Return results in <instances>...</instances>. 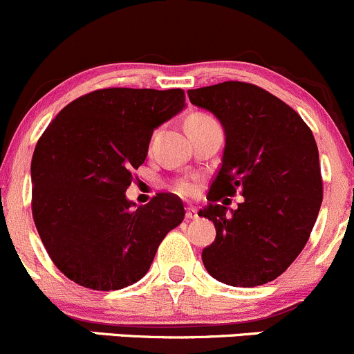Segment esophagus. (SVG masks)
<instances>
[{
    "mask_svg": "<svg viewBox=\"0 0 354 354\" xmlns=\"http://www.w3.org/2000/svg\"><path fill=\"white\" fill-rule=\"evenodd\" d=\"M185 218L187 220H196L198 218V209L194 206H187L185 207Z\"/></svg>",
    "mask_w": 354,
    "mask_h": 354,
    "instance_id": "34e87169",
    "label": "esophagus"
}]
</instances>
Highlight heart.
<instances>
[{
    "instance_id": "obj_1",
    "label": "heart",
    "mask_w": 354,
    "mask_h": 354,
    "mask_svg": "<svg viewBox=\"0 0 354 354\" xmlns=\"http://www.w3.org/2000/svg\"><path fill=\"white\" fill-rule=\"evenodd\" d=\"M211 121L209 115L206 114H194L189 118L187 126L189 124H194V122H206ZM177 191L182 192V194H194L196 192V182L191 180V178H182V180L177 182Z\"/></svg>"
}]
</instances>
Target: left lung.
Listing matches in <instances>:
<instances>
[{"instance_id":"left-lung-1","label":"left lung","mask_w":354,"mask_h":354,"mask_svg":"<svg viewBox=\"0 0 354 354\" xmlns=\"http://www.w3.org/2000/svg\"><path fill=\"white\" fill-rule=\"evenodd\" d=\"M187 95L225 131L209 204L198 213L216 228L214 242L203 250L204 268L230 286L272 281L304 250L322 204L312 131L290 105L250 83L225 82ZM235 192L244 196L236 210L217 204Z\"/></svg>"}]
</instances>
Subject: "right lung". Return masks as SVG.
Segmentation results:
<instances>
[{"label":"right lung","instance_id":"obj_1","mask_svg":"<svg viewBox=\"0 0 354 354\" xmlns=\"http://www.w3.org/2000/svg\"><path fill=\"white\" fill-rule=\"evenodd\" d=\"M185 109L180 88H104L68 104L32 156V214L56 268L100 291L140 281L160 242L184 220L170 192L126 198L153 131Z\"/></svg>","mask_w":354,"mask_h":354}]
</instances>
